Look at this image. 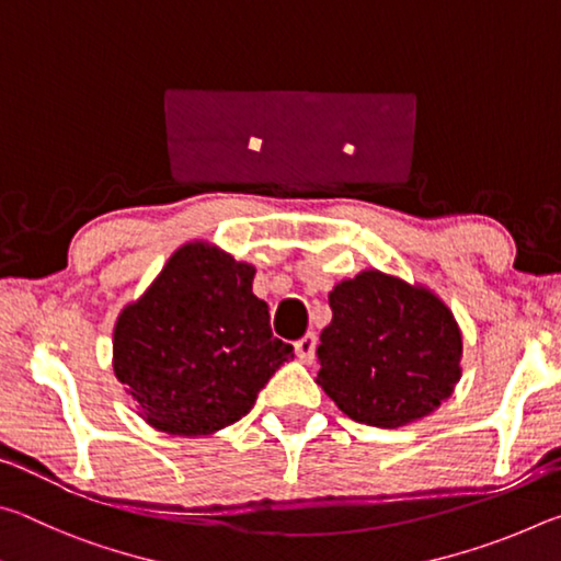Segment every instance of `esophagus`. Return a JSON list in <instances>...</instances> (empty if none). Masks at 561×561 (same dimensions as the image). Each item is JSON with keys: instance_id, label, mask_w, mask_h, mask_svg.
Returning <instances> with one entry per match:
<instances>
[{"instance_id": "34e87169", "label": "esophagus", "mask_w": 561, "mask_h": 561, "mask_svg": "<svg viewBox=\"0 0 561 561\" xmlns=\"http://www.w3.org/2000/svg\"><path fill=\"white\" fill-rule=\"evenodd\" d=\"M294 351H297L299 360H304V364H311V360H314V354H317V334H314V331H309L307 336H301L297 344H294Z\"/></svg>"}]
</instances>
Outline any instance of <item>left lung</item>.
<instances>
[{
    "label": "left lung",
    "mask_w": 561,
    "mask_h": 561,
    "mask_svg": "<svg viewBox=\"0 0 561 561\" xmlns=\"http://www.w3.org/2000/svg\"><path fill=\"white\" fill-rule=\"evenodd\" d=\"M329 307L317 383L351 421L401 428L460 381V329L428 289L371 270L336 284Z\"/></svg>",
    "instance_id": "left-lung-1"
}]
</instances>
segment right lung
Instances as JSON below:
<instances>
[{
    "instance_id": "right-lung-1",
    "label": "right lung",
    "mask_w": 561,
    "mask_h": 561,
    "mask_svg": "<svg viewBox=\"0 0 561 561\" xmlns=\"http://www.w3.org/2000/svg\"><path fill=\"white\" fill-rule=\"evenodd\" d=\"M254 267L185 244L113 331V371L153 428L207 435L252 411L291 344L272 336Z\"/></svg>"
}]
</instances>
